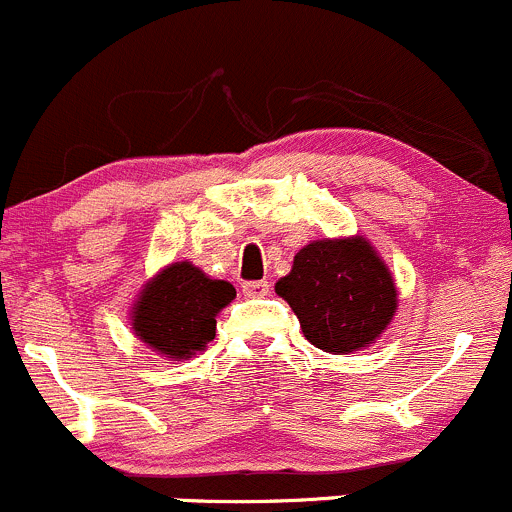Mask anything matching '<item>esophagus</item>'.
I'll list each match as a JSON object with an SVG mask.
<instances>
[{"mask_svg":"<svg viewBox=\"0 0 512 512\" xmlns=\"http://www.w3.org/2000/svg\"><path fill=\"white\" fill-rule=\"evenodd\" d=\"M268 281H246L244 286H241V291L244 295H249V298H263V295H268Z\"/></svg>","mask_w":512,"mask_h":512,"instance_id":"1","label":"esophagus"}]
</instances>
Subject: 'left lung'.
<instances>
[{"label": "left lung", "mask_w": 512, "mask_h": 512, "mask_svg": "<svg viewBox=\"0 0 512 512\" xmlns=\"http://www.w3.org/2000/svg\"><path fill=\"white\" fill-rule=\"evenodd\" d=\"M276 293L298 315L305 340L333 355L370 347L399 303L387 263L362 236L303 246Z\"/></svg>", "instance_id": "1"}]
</instances>
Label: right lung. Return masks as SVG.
Here are the masks:
<instances>
[{
	"label": "right lung",
	"mask_w": 512,
	"mask_h": 512,
	"mask_svg": "<svg viewBox=\"0 0 512 512\" xmlns=\"http://www.w3.org/2000/svg\"><path fill=\"white\" fill-rule=\"evenodd\" d=\"M234 298L231 283L209 278L194 263L177 261L145 283L130 320L152 352L179 362L214 340L217 313Z\"/></svg>",
	"instance_id": "right-lung-1"
}]
</instances>
